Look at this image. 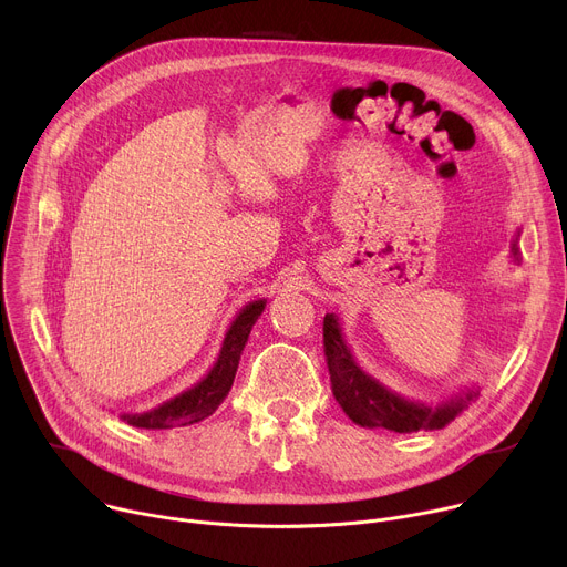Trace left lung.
I'll list each match as a JSON object with an SVG mask.
<instances>
[{
    "label": "left lung",
    "instance_id": "obj_1",
    "mask_svg": "<svg viewBox=\"0 0 567 567\" xmlns=\"http://www.w3.org/2000/svg\"><path fill=\"white\" fill-rule=\"evenodd\" d=\"M520 228L512 239V260L520 265ZM322 343H326V357L330 368L332 392L343 413L363 429H388L394 433H415V431H437L451 424L468 403L480 394V388H464L462 392L449 396L437 406L420 399H409L385 383L368 374L354 359L346 337L341 320L337 313H326L322 326Z\"/></svg>",
    "mask_w": 567,
    "mask_h": 567
}]
</instances>
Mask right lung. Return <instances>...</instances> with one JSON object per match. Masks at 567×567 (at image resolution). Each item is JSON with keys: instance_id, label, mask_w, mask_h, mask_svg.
<instances>
[{"instance_id": "1", "label": "right lung", "mask_w": 567, "mask_h": 567, "mask_svg": "<svg viewBox=\"0 0 567 567\" xmlns=\"http://www.w3.org/2000/svg\"><path fill=\"white\" fill-rule=\"evenodd\" d=\"M265 307H267V298H260L239 309V313L235 316L224 337L217 361L204 374V379H199L195 385L166 399L164 403H158V406L150 411L121 413L118 417L134 429L161 431V429L197 424L208 415H213L219 409V403L226 399V394L230 392L241 350H245L249 334L256 326V320L265 311Z\"/></svg>"}]
</instances>
